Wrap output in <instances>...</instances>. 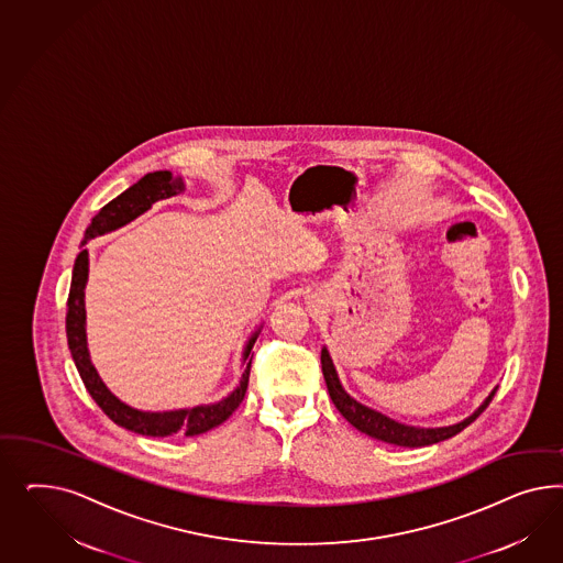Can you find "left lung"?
<instances>
[{
	"instance_id": "1",
	"label": "left lung",
	"mask_w": 563,
	"mask_h": 563,
	"mask_svg": "<svg viewBox=\"0 0 563 563\" xmlns=\"http://www.w3.org/2000/svg\"><path fill=\"white\" fill-rule=\"evenodd\" d=\"M322 372H324L325 386L328 394L334 402V407L341 410L342 417L353 427H357L361 433H367L369 438H375L379 442L394 443V445H405V448H421V445H431V443L443 442L456 433H461L464 427L471 426L483 410L489 407V402L494 400V393L487 396V400L478 407L468 419H464L462 423L450 427H438V429H426V427L402 426L398 421H394L390 417L369 409L365 405L357 402L355 398H351L344 393V388L339 382L336 369L332 365V358L328 355V351L322 349Z\"/></svg>"
}]
</instances>
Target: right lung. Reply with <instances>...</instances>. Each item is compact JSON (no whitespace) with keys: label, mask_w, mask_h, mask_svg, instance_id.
I'll list each match as a JSON object with an SVG mask.
<instances>
[{"label":"right lung","mask_w":563,"mask_h":563,"mask_svg":"<svg viewBox=\"0 0 563 563\" xmlns=\"http://www.w3.org/2000/svg\"><path fill=\"white\" fill-rule=\"evenodd\" d=\"M181 189H184V184L179 179L173 181L169 170H154V173L144 175L132 188L125 189L115 200L102 206L101 210L97 212V217L86 227L82 245L88 239L113 231L121 224L136 219L137 214L148 210L156 200L175 196ZM86 276H88V254H86V250H82L76 257L74 273H71L68 311H66V336H68L69 353L76 363L78 374L85 382L86 390L113 423L125 427L140 435H151V438H167L175 433L177 435H200V433H206V431L224 423L238 410L239 405L243 402V396L247 393L250 367H252V357H254L252 346L256 342L257 334H254L252 341L247 342V346H245V353H243L245 372L241 375L238 390L229 398L221 400L219 405L170 410V412H142V410L130 409L128 405L120 402L113 394L104 388L101 377L88 357L85 330Z\"/></svg>","instance_id":"1"}]
</instances>
